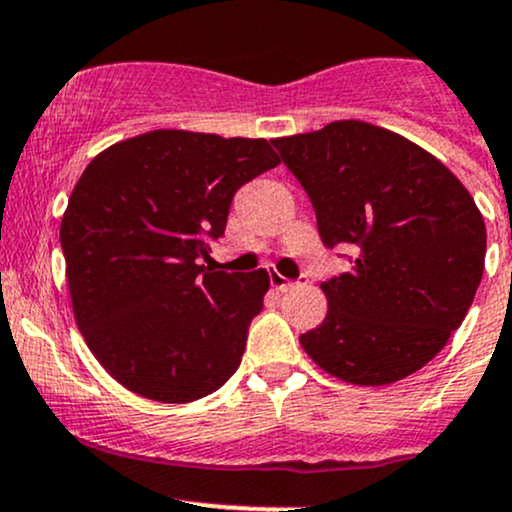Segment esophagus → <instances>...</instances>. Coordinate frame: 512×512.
<instances>
[{
    "instance_id": "esophagus-1",
    "label": "esophagus",
    "mask_w": 512,
    "mask_h": 512,
    "mask_svg": "<svg viewBox=\"0 0 512 512\" xmlns=\"http://www.w3.org/2000/svg\"><path fill=\"white\" fill-rule=\"evenodd\" d=\"M301 279H306V277H301ZM269 282H272V286H274V289H277V291H289L291 286L299 284V282H294V279L282 277V274H279V272H272V277H269Z\"/></svg>"
}]
</instances>
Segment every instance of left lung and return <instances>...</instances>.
<instances>
[{
    "label": "left lung",
    "instance_id": "1",
    "mask_svg": "<svg viewBox=\"0 0 512 512\" xmlns=\"http://www.w3.org/2000/svg\"><path fill=\"white\" fill-rule=\"evenodd\" d=\"M350 272L323 282L328 316L301 335L328 374L384 386L418 372L462 325L484 274L486 226L437 157L386 128L333 121L274 138Z\"/></svg>",
    "mask_w": 512,
    "mask_h": 512
}]
</instances>
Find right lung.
I'll return each instance as SVG.
<instances>
[{
    "instance_id": "right-lung-1",
    "label": "right lung",
    "mask_w": 512,
    "mask_h": 512,
    "mask_svg": "<svg viewBox=\"0 0 512 512\" xmlns=\"http://www.w3.org/2000/svg\"><path fill=\"white\" fill-rule=\"evenodd\" d=\"M277 165L265 138L150 131L82 172L60 223L72 311L128 391L189 403L235 374L269 277L201 257L226 230L235 192Z\"/></svg>"
}]
</instances>
